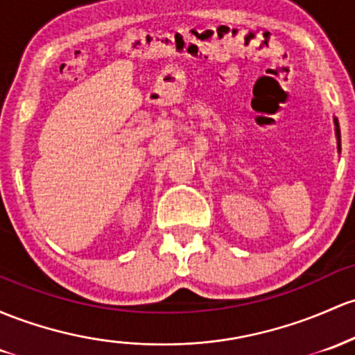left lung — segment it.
I'll list each match as a JSON object with an SVG mask.
<instances>
[{
    "mask_svg": "<svg viewBox=\"0 0 355 355\" xmlns=\"http://www.w3.org/2000/svg\"><path fill=\"white\" fill-rule=\"evenodd\" d=\"M334 124H336V136H337V146H338V151H340V130H338V121H337V118H334Z\"/></svg>",
    "mask_w": 355,
    "mask_h": 355,
    "instance_id": "1",
    "label": "left lung"
}]
</instances>
